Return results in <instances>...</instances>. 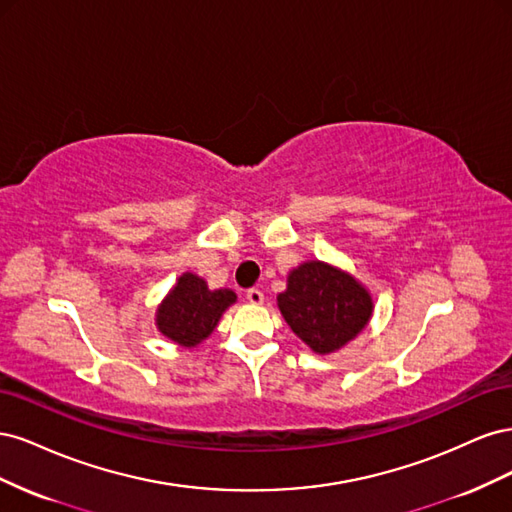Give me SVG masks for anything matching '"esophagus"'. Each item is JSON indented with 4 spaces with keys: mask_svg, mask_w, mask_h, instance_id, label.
<instances>
[{
    "mask_svg": "<svg viewBox=\"0 0 512 512\" xmlns=\"http://www.w3.org/2000/svg\"><path fill=\"white\" fill-rule=\"evenodd\" d=\"M245 297H247V301H250L252 305H260L262 301H265V294H262L260 288H250V290L245 292Z\"/></svg>",
    "mask_w": 512,
    "mask_h": 512,
    "instance_id": "1",
    "label": "esophagus"
}]
</instances>
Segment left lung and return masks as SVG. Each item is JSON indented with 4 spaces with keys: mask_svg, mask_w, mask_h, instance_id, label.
<instances>
[{
    "mask_svg": "<svg viewBox=\"0 0 512 512\" xmlns=\"http://www.w3.org/2000/svg\"><path fill=\"white\" fill-rule=\"evenodd\" d=\"M277 305L290 329L320 354L348 344L365 329L374 309L359 282L316 260L290 273L288 288L277 297Z\"/></svg>",
    "mask_w": 512,
    "mask_h": 512,
    "instance_id": "8db88e82",
    "label": "left lung"
}]
</instances>
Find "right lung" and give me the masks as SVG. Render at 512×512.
<instances>
[{"label": "right lung", "mask_w": 512, "mask_h": 512, "mask_svg": "<svg viewBox=\"0 0 512 512\" xmlns=\"http://www.w3.org/2000/svg\"><path fill=\"white\" fill-rule=\"evenodd\" d=\"M235 299L232 290H209L205 280L185 273L158 309V329L173 342L192 348L211 335Z\"/></svg>", "instance_id": "right-lung-1"}]
</instances>
